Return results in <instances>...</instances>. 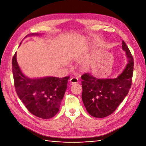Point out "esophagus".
<instances>
[{"mask_svg": "<svg viewBox=\"0 0 146 146\" xmlns=\"http://www.w3.org/2000/svg\"><path fill=\"white\" fill-rule=\"evenodd\" d=\"M70 84H75V83H77L78 82V78L76 77H72L70 79Z\"/></svg>", "mask_w": 146, "mask_h": 146, "instance_id": "1", "label": "esophagus"}]
</instances>
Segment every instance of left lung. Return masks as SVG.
<instances>
[{"mask_svg":"<svg viewBox=\"0 0 146 146\" xmlns=\"http://www.w3.org/2000/svg\"><path fill=\"white\" fill-rule=\"evenodd\" d=\"M122 48L125 52L127 64L116 78H98L89 73L82 76V98L90 115L102 118L112 114L123 101L131 85L133 58L125 42Z\"/></svg>","mask_w":146,"mask_h":146,"instance_id":"1","label":"left lung"}]
</instances>
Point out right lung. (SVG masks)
I'll use <instances>...</instances> for the list:
<instances>
[{
	"mask_svg": "<svg viewBox=\"0 0 146 146\" xmlns=\"http://www.w3.org/2000/svg\"><path fill=\"white\" fill-rule=\"evenodd\" d=\"M29 35H39L32 33ZM12 69L16 93L29 111L42 119H50L58 112L68 87L69 77L30 78L22 72L16 60L12 59Z\"/></svg>",
	"mask_w": 146,
	"mask_h": 146,
	"instance_id": "right-lung-1",
	"label": "right lung"
}]
</instances>
